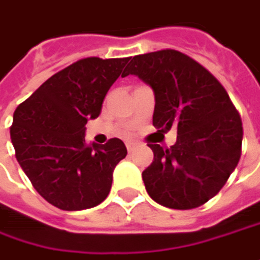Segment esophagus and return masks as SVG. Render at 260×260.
Wrapping results in <instances>:
<instances>
[{"label": "esophagus", "instance_id": "esophagus-1", "mask_svg": "<svg viewBox=\"0 0 260 260\" xmlns=\"http://www.w3.org/2000/svg\"><path fill=\"white\" fill-rule=\"evenodd\" d=\"M125 144H126V148H128V151H132V148H134L135 143H134V141H126Z\"/></svg>", "mask_w": 260, "mask_h": 260}]
</instances>
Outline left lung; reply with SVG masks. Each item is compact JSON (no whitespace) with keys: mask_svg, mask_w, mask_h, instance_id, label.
<instances>
[{"mask_svg":"<svg viewBox=\"0 0 260 260\" xmlns=\"http://www.w3.org/2000/svg\"><path fill=\"white\" fill-rule=\"evenodd\" d=\"M137 75L154 91L153 125L176 126L171 147L148 143L153 163L143 172L148 196L161 206L188 210L216 196L241 156L243 123L221 82L176 50L132 57L123 76Z\"/></svg>","mask_w":260,"mask_h":260,"instance_id":"8db88e82","label":"left lung"}]
</instances>
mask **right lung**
Instances as JSON below:
<instances>
[{"mask_svg": "<svg viewBox=\"0 0 260 260\" xmlns=\"http://www.w3.org/2000/svg\"><path fill=\"white\" fill-rule=\"evenodd\" d=\"M129 57H86L54 73L13 115L10 137L16 159L34 188L61 210L100 205L110 192L116 165L126 156L122 140L88 144L85 125Z\"/></svg>", "mask_w": 260, "mask_h": 260, "instance_id": "right-lung-1", "label": "right lung"}]
</instances>
